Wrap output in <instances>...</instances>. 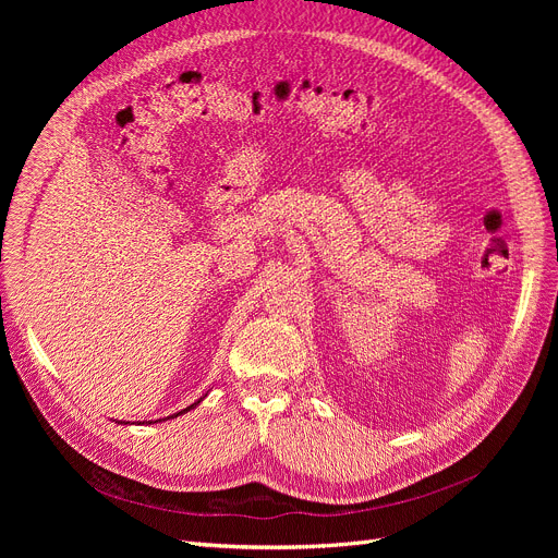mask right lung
Wrapping results in <instances>:
<instances>
[{
  "mask_svg": "<svg viewBox=\"0 0 558 558\" xmlns=\"http://www.w3.org/2000/svg\"><path fill=\"white\" fill-rule=\"evenodd\" d=\"M198 402H201V400H198ZM198 402H194V404H190V407H187V409H183V412H179V414H185V412H190V409H194V407H196V404H198ZM179 414H173V416H179Z\"/></svg>",
  "mask_w": 558,
  "mask_h": 558,
  "instance_id": "1",
  "label": "right lung"
}]
</instances>
